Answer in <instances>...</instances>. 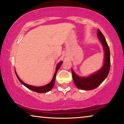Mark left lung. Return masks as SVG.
Wrapping results in <instances>:
<instances>
[{"instance_id": "1", "label": "left lung", "mask_w": 124, "mask_h": 124, "mask_svg": "<svg viewBox=\"0 0 124 124\" xmlns=\"http://www.w3.org/2000/svg\"><path fill=\"white\" fill-rule=\"evenodd\" d=\"M97 36L104 50V62L103 66L99 70L89 76L81 77L78 76L72 69L73 78L76 86L80 90H90L99 86L107 77L110 70V51L106 39L101 32L98 29Z\"/></svg>"}]
</instances>
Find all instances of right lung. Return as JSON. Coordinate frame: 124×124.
Segmentation results:
<instances>
[{"label":"right lung","mask_w":124,"mask_h":124,"mask_svg":"<svg viewBox=\"0 0 124 124\" xmlns=\"http://www.w3.org/2000/svg\"><path fill=\"white\" fill-rule=\"evenodd\" d=\"M62 62H60L58 64H57L56 67L55 72V73H54V77L52 78L51 81L50 83H48V84L42 86H32V85H30L26 84V83L23 82V81L20 78V77H18L17 74L16 70H15V73H16V75L17 76V77L18 80H19L20 82H21L23 85H24L25 87L28 88L29 89L31 90V91H35V92H37L38 93H46L48 92V91H50V90H51L52 88H53L54 84H55V77H56V76L57 72V70H58V69H59V68H60L61 65L62 64Z\"/></svg>","instance_id":"add662e5"}]
</instances>
